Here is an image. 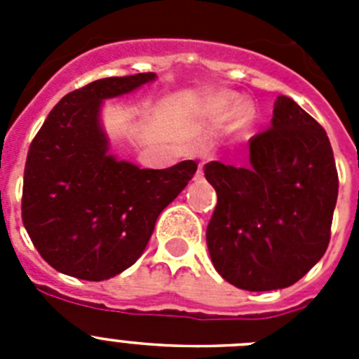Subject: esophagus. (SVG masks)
I'll use <instances>...</instances> for the list:
<instances>
[{
  "label": "esophagus",
  "mask_w": 359,
  "mask_h": 359,
  "mask_svg": "<svg viewBox=\"0 0 359 359\" xmlns=\"http://www.w3.org/2000/svg\"><path fill=\"white\" fill-rule=\"evenodd\" d=\"M196 180H203V163H199L198 167V172H196Z\"/></svg>",
  "instance_id": "1"
}]
</instances>
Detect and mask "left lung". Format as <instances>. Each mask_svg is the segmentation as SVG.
<instances>
[{
	"label": "left lung",
	"mask_w": 359,
	"mask_h": 359,
	"mask_svg": "<svg viewBox=\"0 0 359 359\" xmlns=\"http://www.w3.org/2000/svg\"><path fill=\"white\" fill-rule=\"evenodd\" d=\"M217 192L207 244L217 273L239 290L293 286L331 239L338 172L327 133L290 97H277L266 131L250 140L246 167L210 161Z\"/></svg>",
	"instance_id": "left-lung-1"
}]
</instances>
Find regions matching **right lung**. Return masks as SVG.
<instances>
[{
	"label": "right lung",
	"mask_w": 359,
	"mask_h": 359,
	"mask_svg": "<svg viewBox=\"0 0 359 359\" xmlns=\"http://www.w3.org/2000/svg\"><path fill=\"white\" fill-rule=\"evenodd\" d=\"M154 77L136 73L82 86L59 100L32 140L21 217L39 255L61 273L98 282L135 264L158 215L198 170L192 160L154 170L107 154L102 100Z\"/></svg>",
	"instance_id": "add662e5"
}]
</instances>
